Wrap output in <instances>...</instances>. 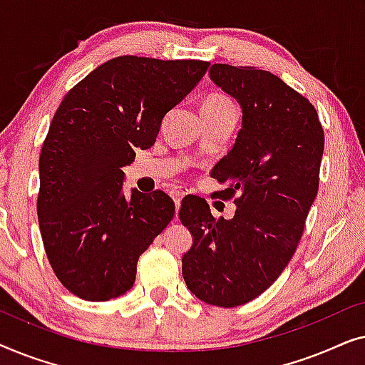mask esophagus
<instances>
[{
	"label": "esophagus",
	"mask_w": 365,
	"mask_h": 365,
	"mask_svg": "<svg viewBox=\"0 0 365 365\" xmlns=\"http://www.w3.org/2000/svg\"><path fill=\"white\" fill-rule=\"evenodd\" d=\"M184 189L182 187H178V186H174V187H171V197L174 199V202H176V211L179 209V204H181V199L184 197Z\"/></svg>",
	"instance_id": "1"
}]
</instances>
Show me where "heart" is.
I'll list each match as a JSON object with an SVG mask.
<instances>
[{
	"mask_svg": "<svg viewBox=\"0 0 365 365\" xmlns=\"http://www.w3.org/2000/svg\"><path fill=\"white\" fill-rule=\"evenodd\" d=\"M226 106H234L231 99L222 96V94H214V96L206 99V103H204L202 108H226Z\"/></svg>",
	"mask_w": 365,
	"mask_h": 365,
	"instance_id": "b5f03b06",
	"label": "heart"
}]
</instances>
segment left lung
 <instances>
[{
    "mask_svg": "<svg viewBox=\"0 0 365 365\" xmlns=\"http://www.w3.org/2000/svg\"><path fill=\"white\" fill-rule=\"evenodd\" d=\"M209 78L239 103L242 128L212 178L227 184L231 219H214L201 197L182 201L192 234L182 277L194 296L217 307L246 304L272 286L301 241L319 189L324 131L306 98L272 73L212 64Z\"/></svg>",
    "mask_w": 365,
    "mask_h": 365,
    "instance_id": "left-lung-1",
    "label": "left lung"
}]
</instances>
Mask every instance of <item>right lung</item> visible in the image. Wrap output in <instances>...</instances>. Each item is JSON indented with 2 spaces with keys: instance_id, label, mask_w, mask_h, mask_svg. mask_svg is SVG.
<instances>
[{
  "instance_id": "add662e5",
  "label": "right lung",
  "mask_w": 365,
  "mask_h": 365,
  "mask_svg": "<svg viewBox=\"0 0 365 365\" xmlns=\"http://www.w3.org/2000/svg\"><path fill=\"white\" fill-rule=\"evenodd\" d=\"M209 63L119 56L89 73L59 104L39 156L38 221L64 287L84 301L123 296L138 259L174 216L163 191L123 192L121 168L156 143L161 123Z\"/></svg>"
}]
</instances>
